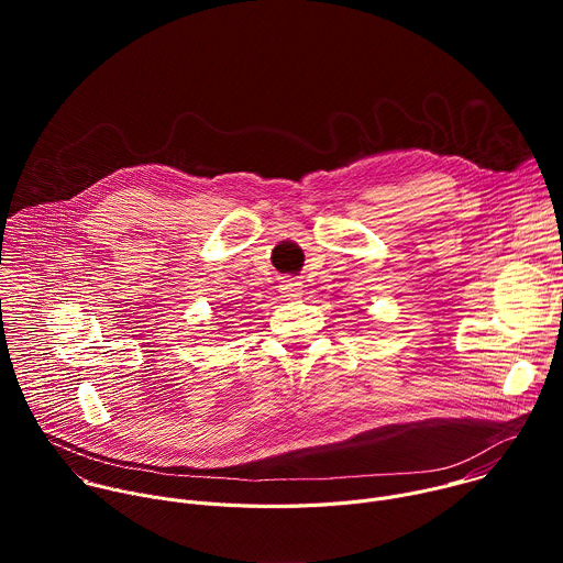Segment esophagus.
<instances>
[{
  "label": "esophagus",
  "mask_w": 563,
  "mask_h": 563,
  "mask_svg": "<svg viewBox=\"0 0 563 563\" xmlns=\"http://www.w3.org/2000/svg\"><path fill=\"white\" fill-rule=\"evenodd\" d=\"M300 291H302V283H298L296 278H285L280 283V294H285L287 298H296L300 296Z\"/></svg>",
  "instance_id": "34e87169"
}]
</instances>
